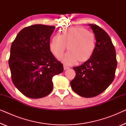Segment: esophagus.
Instances as JSON below:
<instances>
[{
    "label": "esophagus",
    "instance_id": "1",
    "mask_svg": "<svg viewBox=\"0 0 126 126\" xmlns=\"http://www.w3.org/2000/svg\"><path fill=\"white\" fill-rule=\"evenodd\" d=\"M69 68L68 66H67L66 65H63V69L64 70H66V69H69Z\"/></svg>",
    "mask_w": 126,
    "mask_h": 126
}]
</instances>
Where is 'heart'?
<instances>
[{
  "label": "heart",
  "mask_w": 126,
  "mask_h": 126,
  "mask_svg": "<svg viewBox=\"0 0 126 126\" xmlns=\"http://www.w3.org/2000/svg\"><path fill=\"white\" fill-rule=\"evenodd\" d=\"M68 51L61 58L67 65L76 62L85 63L90 59L96 47V38L94 34L80 26L65 29L61 35L56 34L51 38L49 48L56 58H60L66 49Z\"/></svg>",
  "instance_id": "obj_1"
}]
</instances>
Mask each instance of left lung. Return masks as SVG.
<instances>
[{
	"label": "left lung",
	"instance_id": "left-lung-1",
	"mask_svg": "<svg viewBox=\"0 0 126 126\" xmlns=\"http://www.w3.org/2000/svg\"><path fill=\"white\" fill-rule=\"evenodd\" d=\"M96 38V47L90 59L73 69L75 79L70 82L74 92L82 97H93L104 92L115 78L116 51L108 34L98 26L89 24Z\"/></svg>",
	"mask_w": 126,
	"mask_h": 126
}]
</instances>
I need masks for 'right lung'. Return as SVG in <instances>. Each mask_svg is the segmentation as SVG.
I'll return each mask as SVG.
<instances>
[{
    "label": "right lung",
    "mask_w": 126,
    "mask_h": 126,
    "mask_svg": "<svg viewBox=\"0 0 126 126\" xmlns=\"http://www.w3.org/2000/svg\"><path fill=\"white\" fill-rule=\"evenodd\" d=\"M56 27L34 25L22 29L12 43L8 63L13 84L22 94L39 99L51 92L54 76L62 73L63 65L49 48Z\"/></svg>",
    "instance_id": "obj_1"
}]
</instances>
